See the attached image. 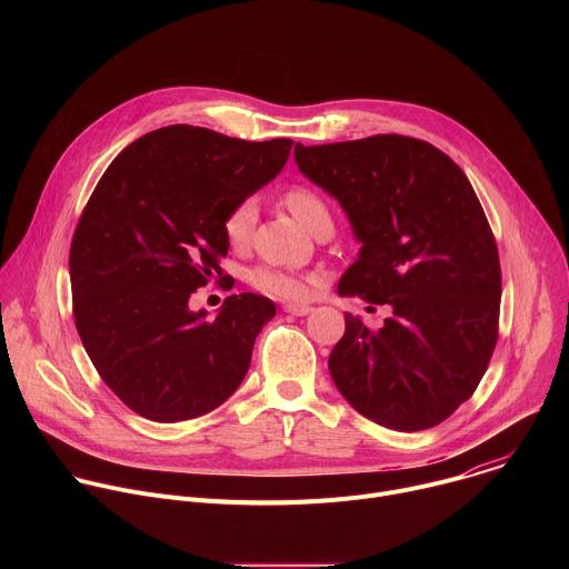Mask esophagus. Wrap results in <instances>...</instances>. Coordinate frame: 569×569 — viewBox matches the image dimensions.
<instances>
[{
	"mask_svg": "<svg viewBox=\"0 0 569 569\" xmlns=\"http://www.w3.org/2000/svg\"><path fill=\"white\" fill-rule=\"evenodd\" d=\"M283 310H286L288 315L303 317V315H308L312 308H310V306H303V303H286V306H283Z\"/></svg>",
	"mask_w": 569,
	"mask_h": 569,
	"instance_id": "esophagus-1",
	"label": "esophagus"
}]
</instances>
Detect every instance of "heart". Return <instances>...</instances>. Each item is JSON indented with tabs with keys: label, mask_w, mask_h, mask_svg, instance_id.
<instances>
[{
	"label": "heart",
	"mask_w": 569,
	"mask_h": 569,
	"mask_svg": "<svg viewBox=\"0 0 569 569\" xmlns=\"http://www.w3.org/2000/svg\"><path fill=\"white\" fill-rule=\"evenodd\" d=\"M286 204L292 211V216L308 231H312L321 222L331 220L327 202H323L312 189L295 187L292 191H288ZM254 222H257V200L254 198H246V200H240L236 207H231V211L227 213L224 224H222L224 236L231 246H236V248L246 246L252 236ZM252 281L263 292H270V295L283 297V299H308L315 290L312 279L301 277V274H290V272H283L277 268H259L252 274Z\"/></svg>",
	"instance_id": "b5f03b06"
}]
</instances>
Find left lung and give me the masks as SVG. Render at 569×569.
Returning a JSON list of instances; mask_svg holds the SVG:
<instances>
[{
  "label": "left lung",
  "mask_w": 569,
  "mask_h": 569,
  "mask_svg": "<svg viewBox=\"0 0 569 569\" xmlns=\"http://www.w3.org/2000/svg\"><path fill=\"white\" fill-rule=\"evenodd\" d=\"M295 161L340 202L360 242L340 297L393 312L380 331L345 312L329 358L336 387L389 430L441 423L472 396L498 342V246L468 178L432 143L398 134L295 143Z\"/></svg>",
  "instance_id": "8db88e82"
}]
</instances>
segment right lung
Segmentation results:
<instances>
[{"label": "right lung", "mask_w": 569, "mask_h": 569, "mask_svg": "<svg viewBox=\"0 0 569 569\" xmlns=\"http://www.w3.org/2000/svg\"><path fill=\"white\" fill-rule=\"evenodd\" d=\"M290 146L167 126L123 148L97 184L71 240L73 319L103 382L143 419L202 417L246 378L274 303L229 295L209 319L189 299L222 274L227 213L281 173Z\"/></svg>", "instance_id": "add662e5"}]
</instances>
